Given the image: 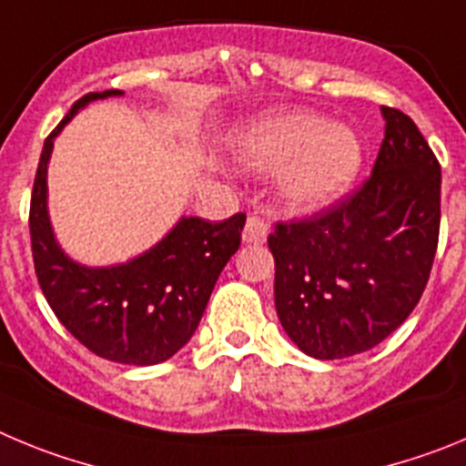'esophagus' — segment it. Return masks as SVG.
I'll list each match as a JSON object with an SVG mask.
<instances>
[{
    "mask_svg": "<svg viewBox=\"0 0 466 466\" xmlns=\"http://www.w3.org/2000/svg\"><path fill=\"white\" fill-rule=\"evenodd\" d=\"M267 232H269V225L262 216L253 213L246 220V228H243V241L246 243H264L267 241Z\"/></svg>",
    "mask_w": 466,
    "mask_h": 466,
    "instance_id": "obj_1",
    "label": "esophagus"
}]
</instances>
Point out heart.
<instances>
[{
	"instance_id": "obj_1",
	"label": "heart",
	"mask_w": 466,
	"mask_h": 466,
	"mask_svg": "<svg viewBox=\"0 0 466 466\" xmlns=\"http://www.w3.org/2000/svg\"><path fill=\"white\" fill-rule=\"evenodd\" d=\"M237 155L250 171H280V199L297 213H316L355 186L364 144L353 127L329 123L320 113L279 108L238 129Z\"/></svg>"
}]
</instances>
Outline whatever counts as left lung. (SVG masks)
<instances>
[{
  "instance_id": "1",
  "label": "left lung",
  "mask_w": 466,
  "mask_h": 466,
  "mask_svg": "<svg viewBox=\"0 0 466 466\" xmlns=\"http://www.w3.org/2000/svg\"><path fill=\"white\" fill-rule=\"evenodd\" d=\"M385 137L348 202L269 234L285 334L316 360L374 348L416 309L441 223V167L416 123L380 106Z\"/></svg>"
}]
</instances>
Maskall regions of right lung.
Returning <instances> with one entry per match:
<instances>
[{
	"instance_id": "obj_1",
	"label": "right lung",
	"mask_w": 466,
	"mask_h": 466,
	"mask_svg": "<svg viewBox=\"0 0 466 466\" xmlns=\"http://www.w3.org/2000/svg\"><path fill=\"white\" fill-rule=\"evenodd\" d=\"M123 95L90 92L46 139L29 204V234L36 279L57 320L99 358L148 367L169 360L190 341L218 276L238 250L246 216L237 213L223 223L181 216L155 246L120 264L87 267L69 258L48 213L53 146L81 108Z\"/></svg>"
}]
</instances>
